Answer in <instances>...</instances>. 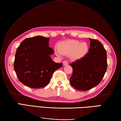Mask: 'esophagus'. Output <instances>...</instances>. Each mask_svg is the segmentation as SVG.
Wrapping results in <instances>:
<instances>
[{"label":"esophagus","instance_id":"esophagus-1","mask_svg":"<svg viewBox=\"0 0 121 121\" xmlns=\"http://www.w3.org/2000/svg\"><path fill=\"white\" fill-rule=\"evenodd\" d=\"M68 65V62L67 61H63V65L64 66H67Z\"/></svg>","mask_w":121,"mask_h":121}]
</instances>
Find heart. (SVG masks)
Returning a JSON list of instances; mask_svg holds the SVG:
<instances>
[{"instance_id":"1","label":"heart","mask_w":121,"mask_h":121,"mask_svg":"<svg viewBox=\"0 0 121 121\" xmlns=\"http://www.w3.org/2000/svg\"><path fill=\"white\" fill-rule=\"evenodd\" d=\"M89 46L86 42L80 43L76 40H69L61 44L60 52L64 54L70 55L74 59H79L87 53ZM58 52L57 54H59Z\"/></svg>"}]
</instances>
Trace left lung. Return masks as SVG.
<instances>
[{"label":"left lung","mask_w":121,"mask_h":121,"mask_svg":"<svg viewBox=\"0 0 121 121\" xmlns=\"http://www.w3.org/2000/svg\"><path fill=\"white\" fill-rule=\"evenodd\" d=\"M89 39V52L70 64L73 68L70 83L80 91H87L98 85L107 69V52L102 44L96 39Z\"/></svg>","instance_id":"obj_1"}]
</instances>
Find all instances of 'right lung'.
Returning <instances> with one entry per match:
<instances>
[{
  "label": "right lung",
  "instance_id": "1",
  "mask_svg": "<svg viewBox=\"0 0 121 121\" xmlns=\"http://www.w3.org/2000/svg\"><path fill=\"white\" fill-rule=\"evenodd\" d=\"M49 38L43 36L28 38L22 42L17 49L14 68L22 83L32 88L45 87L53 73L62 66L52 60L54 53L49 47Z\"/></svg>",
  "mask_w": 121,
  "mask_h": 121
}]
</instances>
